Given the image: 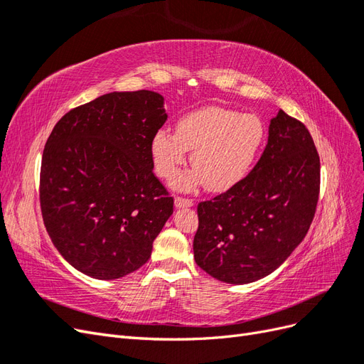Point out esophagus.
<instances>
[{"mask_svg": "<svg viewBox=\"0 0 364 364\" xmlns=\"http://www.w3.org/2000/svg\"><path fill=\"white\" fill-rule=\"evenodd\" d=\"M174 205H176V208H191L194 205V202L190 199H183V197H176Z\"/></svg>", "mask_w": 364, "mask_h": 364, "instance_id": "esophagus-1", "label": "esophagus"}]
</instances>
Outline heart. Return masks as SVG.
I'll use <instances>...</instances> for the list:
<instances>
[{
	"label": "heart",
	"instance_id": "1",
	"mask_svg": "<svg viewBox=\"0 0 364 364\" xmlns=\"http://www.w3.org/2000/svg\"><path fill=\"white\" fill-rule=\"evenodd\" d=\"M176 132L158 130L151 139L153 165L171 181L193 150V170L173 182L188 191L202 183L211 191H226L247 178L266 142V126L255 114L209 106L179 119Z\"/></svg>",
	"mask_w": 364,
	"mask_h": 364
}]
</instances>
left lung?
Wrapping results in <instances>:
<instances>
[{"label":"left lung","instance_id":"left-lung-1","mask_svg":"<svg viewBox=\"0 0 364 364\" xmlns=\"http://www.w3.org/2000/svg\"><path fill=\"white\" fill-rule=\"evenodd\" d=\"M321 161L308 129L284 111L245 181L197 206L194 259L228 284L255 282L277 270L302 243L313 222Z\"/></svg>","mask_w":364,"mask_h":364}]
</instances>
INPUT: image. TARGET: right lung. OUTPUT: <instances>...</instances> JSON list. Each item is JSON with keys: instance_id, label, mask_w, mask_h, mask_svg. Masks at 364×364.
Listing matches in <instances>:
<instances>
[{"instance_id": "obj_1", "label": "right lung", "mask_w": 364, "mask_h": 364, "mask_svg": "<svg viewBox=\"0 0 364 364\" xmlns=\"http://www.w3.org/2000/svg\"><path fill=\"white\" fill-rule=\"evenodd\" d=\"M167 117L158 92H109L65 114L47 139L43 223L60 255L87 277L111 281L144 266L173 214L150 153Z\"/></svg>"}]
</instances>
